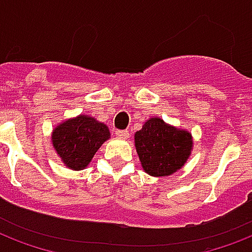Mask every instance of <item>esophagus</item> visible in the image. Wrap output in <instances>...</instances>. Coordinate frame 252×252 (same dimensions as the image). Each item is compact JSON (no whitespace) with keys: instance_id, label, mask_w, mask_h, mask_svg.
I'll use <instances>...</instances> for the list:
<instances>
[{"instance_id":"34e87169","label":"esophagus","mask_w":252,"mask_h":252,"mask_svg":"<svg viewBox=\"0 0 252 252\" xmlns=\"http://www.w3.org/2000/svg\"><path fill=\"white\" fill-rule=\"evenodd\" d=\"M115 133H116V136H118L119 139H128V137H129V132H128V130H122V129H118L116 130V132H115Z\"/></svg>"}]
</instances>
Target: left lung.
I'll return each mask as SVG.
<instances>
[{"instance_id": "8db88e82", "label": "left lung", "mask_w": 252, "mask_h": 252, "mask_svg": "<svg viewBox=\"0 0 252 252\" xmlns=\"http://www.w3.org/2000/svg\"><path fill=\"white\" fill-rule=\"evenodd\" d=\"M134 147L141 166L153 177H166L181 169L189 158L193 139L188 130L151 118L134 133Z\"/></svg>"}]
</instances>
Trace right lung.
<instances>
[{
	"label": "right lung",
	"instance_id": "obj_1",
	"mask_svg": "<svg viewBox=\"0 0 252 252\" xmlns=\"http://www.w3.org/2000/svg\"><path fill=\"white\" fill-rule=\"evenodd\" d=\"M109 136L105 124L91 116L79 115L55 126L51 140L63 164L72 170H82L91 162L94 155Z\"/></svg>",
	"mask_w": 252,
	"mask_h": 252
}]
</instances>
